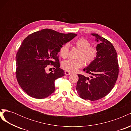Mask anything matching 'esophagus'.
I'll list each match as a JSON object with an SVG mask.
<instances>
[{"label": "esophagus", "instance_id": "esophagus-1", "mask_svg": "<svg viewBox=\"0 0 131 131\" xmlns=\"http://www.w3.org/2000/svg\"><path fill=\"white\" fill-rule=\"evenodd\" d=\"M65 74L66 75H70L71 74H72V73H70V72H67V71H66L65 72Z\"/></svg>", "mask_w": 131, "mask_h": 131}]
</instances>
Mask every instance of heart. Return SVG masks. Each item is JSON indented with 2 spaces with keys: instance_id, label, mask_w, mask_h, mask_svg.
<instances>
[{
  "instance_id": "obj_1",
  "label": "heart",
  "mask_w": 131,
  "mask_h": 131,
  "mask_svg": "<svg viewBox=\"0 0 131 131\" xmlns=\"http://www.w3.org/2000/svg\"><path fill=\"white\" fill-rule=\"evenodd\" d=\"M74 45L79 50L76 60L68 59L63 61L62 67L65 70L69 72H75L84 65L83 61L86 64H90L95 59L97 54L96 47L90 46V42L85 38H79L75 41ZM69 46L68 43L63 45L60 50V55L63 58H66L68 56Z\"/></svg>"
}]
</instances>
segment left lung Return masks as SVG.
Segmentation results:
<instances>
[{"label":"left lung","instance_id":"obj_1","mask_svg":"<svg viewBox=\"0 0 131 131\" xmlns=\"http://www.w3.org/2000/svg\"><path fill=\"white\" fill-rule=\"evenodd\" d=\"M91 35L99 42L97 57L83 70L92 76L90 78L78 74L76 89L80 98L93 101L104 97L112 90L118 75V64L112 43L97 34Z\"/></svg>","mask_w":131,"mask_h":131}]
</instances>
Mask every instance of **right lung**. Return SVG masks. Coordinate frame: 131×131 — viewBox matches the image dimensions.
<instances>
[{
    "instance_id": "right-lung-1",
    "label": "right lung",
    "mask_w": 131,
    "mask_h": 131,
    "mask_svg": "<svg viewBox=\"0 0 131 131\" xmlns=\"http://www.w3.org/2000/svg\"><path fill=\"white\" fill-rule=\"evenodd\" d=\"M77 35L43 29L24 39L16 56V74L18 84L28 95L43 99L54 92L55 80L64 75L59 68L57 54L63 45ZM50 64L55 69L48 73L45 69Z\"/></svg>"
}]
</instances>
